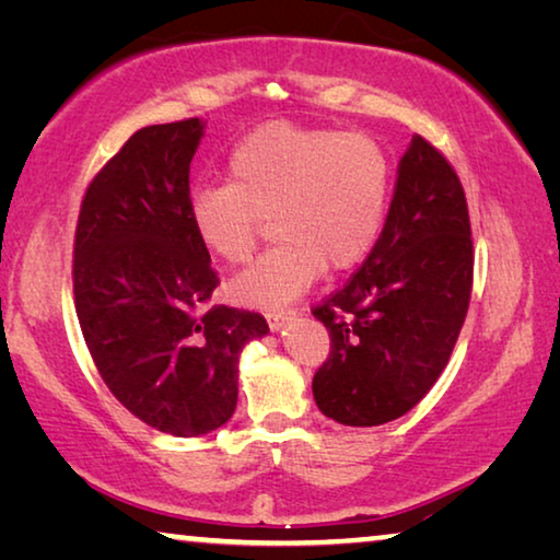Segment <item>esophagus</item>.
<instances>
[{"mask_svg":"<svg viewBox=\"0 0 560 560\" xmlns=\"http://www.w3.org/2000/svg\"><path fill=\"white\" fill-rule=\"evenodd\" d=\"M295 315H298L295 307H278V310H268V313H265V317H268V325L272 330H280L282 325H285L290 317H295Z\"/></svg>","mask_w":560,"mask_h":560,"instance_id":"esophagus-1","label":"esophagus"}]
</instances>
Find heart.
I'll return each instance as SVG.
<instances>
[{
  "label": "heart",
  "instance_id": "heart-1",
  "mask_svg": "<svg viewBox=\"0 0 560 560\" xmlns=\"http://www.w3.org/2000/svg\"><path fill=\"white\" fill-rule=\"evenodd\" d=\"M390 190L393 162L375 137L280 119L232 148L228 185L197 187L190 222L212 255L245 265L272 220L280 243L232 292L250 305H280L325 268L342 272L365 260L388 218Z\"/></svg>",
  "mask_w": 560,
  "mask_h": 560
}]
</instances>
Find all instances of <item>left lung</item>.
<instances>
[{
  "label": "left lung",
  "mask_w": 560,
  "mask_h": 560,
  "mask_svg": "<svg viewBox=\"0 0 560 560\" xmlns=\"http://www.w3.org/2000/svg\"><path fill=\"white\" fill-rule=\"evenodd\" d=\"M470 290L466 192L445 154L416 135L375 247L313 307L330 332L328 360L313 377L317 408L355 428L406 416L448 365Z\"/></svg>",
  "instance_id": "obj_1"
}]
</instances>
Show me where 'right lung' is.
Segmentation results:
<instances>
[{"mask_svg":"<svg viewBox=\"0 0 560 560\" xmlns=\"http://www.w3.org/2000/svg\"><path fill=\"white\" fill-rule=\"evenodd\" d=\"M197 117L137 130L88 185L74 230V307L102 381L162 433L205 435L237 406V360L268 335L210 305L218 272L190 222Z\"/></svg>","mask_w":560,"mask_h":560,"instance_id":"1","label":"right lung"}]
</instances>
